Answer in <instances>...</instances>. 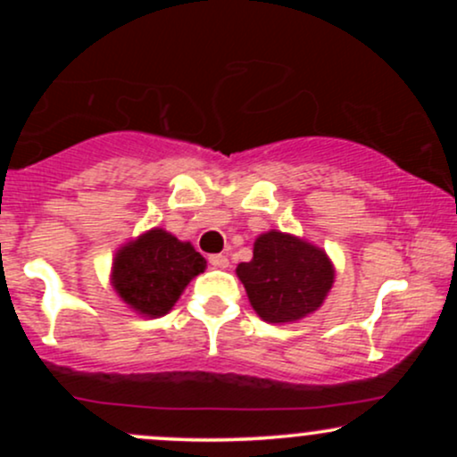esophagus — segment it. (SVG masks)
I'll return each instance as SVG.
<instances>
[{
    "instance_id": "1",
    "label": "esophagus",
    "mask_w": 457,
    "mask_h": 457,
    "mask_svg": "<svg viewBox=\"0 0 457 457\" xmlns=\"http://www.w3.org/2000/svg\"><path fill=\"white\" fill-rule=\"evenodd\" d=\"M208 262H211L212 269H228V266H229L228 255H221V253L211 255V258H208Z\"/></svg>"
}]
</instances>
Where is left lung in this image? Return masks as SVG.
<instances>
[{"label":"left lung","mask_w":457,"mask_h":457,"mask_svg":"<svg viewBox=\"0 0 457 457\" xmlns=\"http://www.w3.org/2000/svg\"><path fill=\"white\" fill-rule=\"evenodd\" d=\"M236 275L255 313L272 324L316 312L335 281L333 264L320 246L277 229L255 240L253 260L240 262Z\"/></svg>","instance_id":"8db88e82"}]
</instances>
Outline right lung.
I'll return each instance as SVG.
<instances>
[{"mask_svg": "<svg viewBox=\"0 0 457 457\" xmlns=\"http://www.w3.org/2000/svg\"><path fill=\"white\" fill-rule=\"evenodd\" d=\"M206 260L165 229H150L118 249L112 283L118 296L145 318L165 316Z\"/></svg>", "mask_w": 457, "mask_h": 457, "instance_id": "1", "label": "right lung"}]
</instances>
